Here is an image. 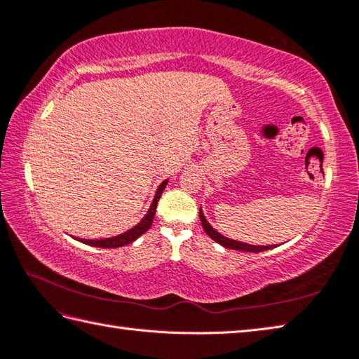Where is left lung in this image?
Masks as SVG:
<instances>
[{
	"instance_id": "left-lung-1",
	"label": "left lung",
	"mask_w": 359,
	"mask_h": 359,
	"mask_svg": "<svg viewBox=\"0 0 359 359\" xmlns=\"http://www.w3.org/2000/svg\"><path fill=\"white\" fill-rule=\"evenodd\" d=\"M199 217H201L202 227H203V230H205V233L210 238H212L213 241L224 245V248H227V249L243 250V252H254V254H257V252H263V250H269V249L277 248V245H254V244H248V243L230 240V238H226L224 235H221L219 231H216L212 226H210L208 221L205 219V216H203V213H202V208H199Z\"/></svg>"
}]
</instances>
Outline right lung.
I'll use <instances>...</instances> for the list:
<instances>
[{
	"label": "right lung",
	"instance_id": "obj_1",
	"mask_svg": "<svg viewBox=\"0 0 359 359\" xmlns=\"http://www.w3.org/2000/svg\"><path fill=\"white\" fill-rule=\"evenodd\" d=\"M168 184V180H163L161 184L158 185L156 196H154V201L151 203L149 210H147V213L144 215V217L142 221H140L135 227H132L130 230L124 231V233L118 235V236H111V238H104V240H86V238H76L77 241H81L83 244H88V245H95V248H104V249H115V248H121V245L126 244H130L137 240L138 236H142L144 231L149 230V227L152 226V221H154V215H156V208H157V203L161 193H163V189Z\"/></svg>",
	"mask_w": 359,
	"mask_h": 359
}]
</instances>
